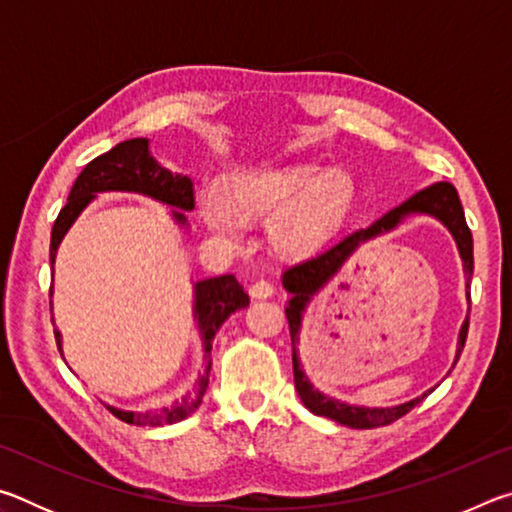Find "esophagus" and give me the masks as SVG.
Masks as SVG:
<instances>
[{"instance_id":"esophagus-1","label":"esophagus","mask_w":512,"mask_h":512,"mask_svg":"<svg viewBox=\"0 0 512 512\" xmlns=\"http://www.w3.org/2000/svg\"><path fill=\"white\" fill-rule=\"evenodd\" d=\"M273 284L268 282V280H257L253 287H250V296L253 298H257V300H266V298H271L273 296Z\"/></svg>"}]
</instances>
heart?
<instances>
[{
	"instance_id": "heart-1",
	"label": "heart",
	"mask_w": 512,
	"mask_h": 512,
	"mask_svg": "<svg viewBox=\"0 0 512 512\" xmlns=\"http://www.w3.org/2000/svg\"><path fill=\"white\" fill-rule=\"evenodd\" d=\"M357 187L341 169L311 162L246 164L223 178L221 194L198 196L205 225L235 237L244 221L264 219L266 237L280 253L300 255L318 248L339 230L352 210Z\"/></svg>"
}]
</instances>
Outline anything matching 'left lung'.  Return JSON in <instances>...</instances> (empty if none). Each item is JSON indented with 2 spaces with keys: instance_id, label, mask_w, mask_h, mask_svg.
Instances as JSON below:
<instances>
[{
  "instance_id": "obj_1",
  "label": "left lung",
  "mask_w": 512,
  "mask_h": 512,
  "mask_svg": "<svg viewBox=\"0 0 512 512\" xmlns=\"http://www.w3.org/2000/svg\"><path fill=\"white\" fill-rule=\"evenodd\" d=\"M415 214L433 216V219L443 223L449 235H452L454 244L458 248V255H461V262H463L467 305H470V280L474 273L472 232H470V228H467L461 198H458V192L454 189V185H449V183H436L427 189H422V192L411 196L409 201H404L402 205L393 207L391 212L379 216L377 221H372L370 225H366V228L345 232V235L332 241V244L325 246L323 250H316L314 255H309L305 259H300V262L291 264L287 271L282 273V284H284V289L289 291V302H287V307H284V311H287L291 345H293V379H296V391L300 395L302 404H305L314 415H323V418L345 424V427H352V429L386 427V424L400 420L402 415L409 413L415 404H420L424 397L433 391L431 388V391L422 393L420 397H413V400L397 404V406L348 404V402L336 400V397H332V395L320 393L318 388H314V384L307 379L305 370H302V363L298 357L302 316H305L309 300L314 298L329 280H332L334 273L339 271L341 264L348 259V255L361 244V241L386 235V232L395 230L397 225L404 223V219H409V216H415ZM467 327H470V307H467V316L461 325V332H458L454 366L465 348Z\"/></svg>"
}]
</instances>
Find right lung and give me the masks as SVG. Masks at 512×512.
<instances>
[{
	"label": "right lung",
	"instance_id": "obj_1",
	"mask_svg": "<svg viewBox=\"0 0 512 512\" xmlns=\"http://www.w3.org/2000/svg\"><path fill=\"white\" fill-rule=\"evenodd\" d=\"M106 192H128V194H142L149 196L153 201L164 203L173 207L171 219L176 221L180 228H185L187 214L194 210V185L192 178L185 173L169 171L167 167L153 158L149 149V140L146 137H133V140L119 142L112 146L108 153L99 155L92 162L85 164L81 176L76 178L72 192L67 196V203L60 210L58 219L51 228V246H49V262L54 266L60 241L65 239L69 228L76 223V219L83 214L94 198ZM54 296V289H49V298ZM248 293L237 282L235 275H219L207 277V280L194 282V320L198 325V334L203 341L205 352V370L198 375L194 391L185 393L180 400L169 406H162L160 411H124L117 406H108V409L117 415L119 420L128 424H137V427H160V424H173L185 420L192 415L198 404L203 402V395L210 384V368H212V341L219 327L228 320L230 314L237 309L248 307ZM56 343L58 350L63 354V336L56 329Z\"/></svg>",
	"mask_w": 512,
	"mask_h": 512
}]
</instances>
